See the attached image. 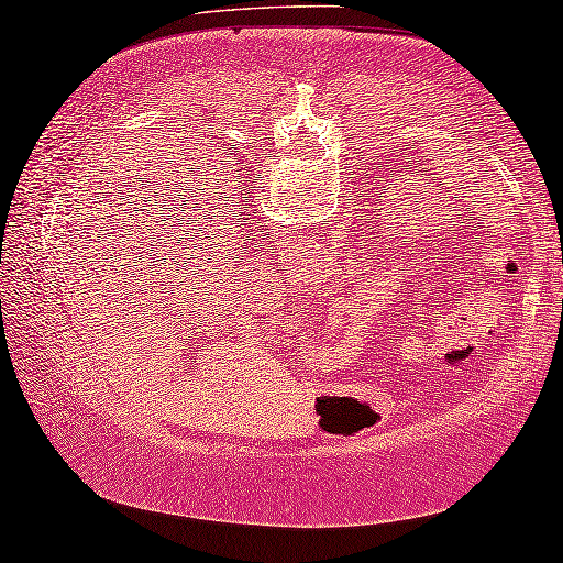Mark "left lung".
I'll return each instance as SVG.
<instances>
[{"instance_id":"1","label":"left lung","mask_w":563,"mask_h":563,"mask_svg":"<svg viewBox=\"0 0 563 563\" xmlns=\"http://www.w3.org/2000/svg\"><path fill=\"white\" fill-rule=\"evenodd\" d=\"M405 163L408 161H395V158L387 161V166L377 163L379 173L383 169L386 170L383 176H379V184H385V180L390 178V186H393V180L408 178V166H405ZM412 170L418 173V166H412ZM375 213L379 216V221H375L372 231L365 233L360 249L354 252V258H357V262H352V266H357V272H365L369 276H377V272L383 269L387 272L402 269V264L408 262V258L427 254L429 246L432 245L439 256L428 255V262L440 258L438 266L461 272L465 279H468V269H473V258L478 254H486V246H490V241H486L488 233H483L481 239V233L475 231L473 216H468V223H465V227L463 223H453V227H448V231H443V229H430V223H408L405 216H397L390 209L385 213L375 209ZM365 274H357V276L365 279Z\"/></svg>"}]
</instances>
